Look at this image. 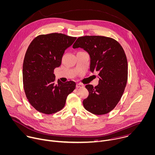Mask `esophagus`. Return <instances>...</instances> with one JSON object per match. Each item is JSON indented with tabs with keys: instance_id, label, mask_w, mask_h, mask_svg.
Returning <instances> with one entry per match:
<instances>
[{
	"instance_id": "34e87169",
	"label": "esophagus",
	"mask_w": 155,
	"mask_h": 155,
	"mask_svg": "<svg viewBox=\"0 0 155 155\" xmlns=\"http://www.w3.org/2000/svg\"><path fill=\"white\" fill-rule=\"evenodd\" d=\"M76 87H77V88H79V87L81 88V87H84V85H83V84H81V83H77V85H76Z\"/></svg>"
}]
</instances>
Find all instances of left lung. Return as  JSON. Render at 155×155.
Returning a JSON list of instances; mask_svg holds the SVG:
<instances>
[{"instance_id": "obj_1", "label": "left lung", "mask_w": 155, "mask_h": 155, "mask_svg": "<svg viewBox=\"0 0 155 155\" xmlns=\"http://www.w3.org/2000/svg\"><path fill=\"white\" fill-rule=\"evenodd\" d=\"M81 48L90 57V71L97 72L98 84L86 85L89 96L83 101L84 108L96 115L113 110L120 100L128 78L125 51L115 39L101 36L79 37L73 48Z\"/></svg>"}]
</instances>
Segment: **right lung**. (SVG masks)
Returning a JSON list of instances; mask_svg holds the SVG:
<instances>
[{
  "instance_id": "add662e5",
  "label": "right lung",
  "mask_w": 155,
  "mask_h": 155,
  "mask_svg": "<svg viewBox=\"0 0 155 155\" xmlns=\"http://www.w3.org/2000/svg\"><path fill=\"white\" fill-rule=\"evenodd\" d=\"M76 39L54 33L39 35L29 45L23 63V84L28 101L38 111L51 114L60 111L68 95L75 89L73 81L64 83L58 80L55 84L54 71Z\"/></svg>"
}]
</instances>
